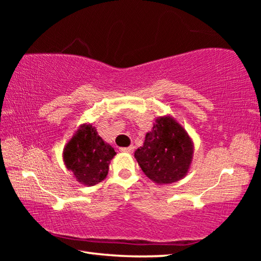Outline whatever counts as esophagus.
<instances>
[{
    "label": "esophagus",
    "mask_w": 261,
    "mask_h": 261,
    "mask_svg": "<svg viewBox=\"0 0 261 261\" xmlns=\"http://www.w3.org/2000/svg\"><path fill=\"white\" fill-rule=\"evenodd\" d=\"M134 146H129V147H122L121 151L124 152V153H132L134 152Z\"/></svg>",
    "instance_id": "esophagus-1"
}]
</instances>
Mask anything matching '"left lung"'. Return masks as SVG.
I'll return each mask as SVG.
<instances>
[{
	"mask_svg": "<svg viewBox=\"0 0 261 261\" xmlns=\"http://www.w3.org/2000/svg\"><path fill=\"white\" fill-rule=\"evenodd\" d=\"M135 158L141 170L156 184H171L184 178L193 159V141L170 115L159 116L145 136Z\"/></svg>",
	"mask_w": 261,
	"mask_h": 261,
	"instance_id": "left-lung-1",
	"label": "left lung"
}]
</instances>
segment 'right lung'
<instances>
[{
  "instance_id": "obj_1",
  "label": "right lung",
  "mask_w": 261,
  "mask_h": 261,
  "mask_svg": "<svg viewBox=\"0 0 261 261\" xmlns=\"http://www.w3.org/2000/svg\"><path fill=\"white\" fill-rule=\"evenodd\" d=\"M116 152L101 138L95 126L84 123L63 148V162L77 182L93 187L107 177Z\"/></svg>"
}]
</instances>
